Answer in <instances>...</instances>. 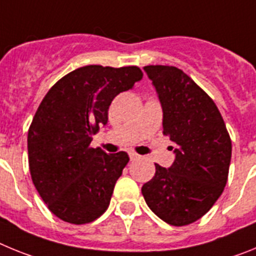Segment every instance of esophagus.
Listing matches in <instances>:
<instances>
[{
	"mask_svg": "<svg viewBox=\"0 0 256 256\" xmlns=\"http://www.w3.org/2000/svg\"><path fill=\"white\" fill-rule=\"evenodd\" d=\"M130 160H136V159H138L140 158V155L138 154H136V152H130Z\"/></svg>",
	"mask_w": 256,
	"mask_h": 256,
	"instance_id": "obj_1",
	"label": "esophagus"
}]
</instances>
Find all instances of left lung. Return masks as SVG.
Returning a JSON list of instances; mask_svg holds the SVG:
<instances>
[{
  "label": "left lung",
  "instance_id": "8db88e82",
  "mask_svg": "<svg viewBox=\"0 0 256 256\" xmlns=\"http://www.w3.org/2000/svg\"><path fill=\"white\" fill-rule=\"evenodd\" d=\"M162 108V134L174 146L169 168L155 164V176L142 186L146 204L172 226L205 216L224 190L232 144L214 101L176 66L148 65Z\"/></svg>",
  "mask_w": 256,
  "mask_h": 256
}]
</instances>
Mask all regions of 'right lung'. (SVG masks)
Returning <instances> with one entry per match:
<instances>
[{
  "label": "right lung",
  "instance_id": "add662e5",
  "mask_svg": "<svg viewBox=\"0 0 256 256\" xmlns=\"http://www.w3.org/2000/svg\"><path fill=\"white\" fill-rule=\"evenodd\" d=\"M142 78L137 66L87 65L52 86L28 132L32 180L58 218L84 224L102 216L128 154L92 148V136L108 124V106Z\"/></svg>",
  "mask_w": 256,
  "mask_h": 256
}]
</instances>
